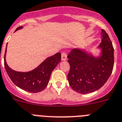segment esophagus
I'll return each mask as SVG.
<instances>
[{"instance_id": "34e87169", "label": "esophagus", "mask_w": 122, "mask_h": 122, "mask_svg": "<svg viewBox=\"0 0 122 122\" xmlns=\"http://www.w3.org/2000/svg\"><path fill=\"white\" fill-rule=\"evenodd\" d=\"M67 60V54L65 52H63L61 53V60L62 61H66Z\"/></svg>"}]
</instances>
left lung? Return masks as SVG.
Segmentation results:
<instances>
[{
	"label": "left lung",
	"instance_id": "left-lung-1",
	"mask_svg": "<svg viewBox=\"0 0 122 122\" xmlns=\"http://www.w3.org/2000/svg\"><path fill=\"white\" fill-rule=\"evenodd\" d=\"M100 55L95 56L85 50L74 48L67 56L70 71L69 83L81 94L94 92L102 87L112 74L114 63V48L109 37L101 30Z\"/></svg>",
	"mask_w": 122,
	"mask_h": 122
}]
</instances>
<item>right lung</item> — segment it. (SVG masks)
<instances>
[{"instance_id": "obj_1", "label": "right lung", "mask_w": 122, "mask_h": 122, "mask_svg": "<svg viewBox=\"0 0 122 122\" xmlns=\"http://www.w3.org/2000/svg\"><path fill=\"white\" fill-rule=\"evenodd\" d=\"M20 26L15 31L22 29ZM7 47L4 55V66L7 74L15 85L23 90L30 93H38L46 87L51 74L57 64L61 61V53H57L45 59L38 67L26 72L15 71L11 69L7 64L5 56Z\"/></svg>"}]
</instances>
